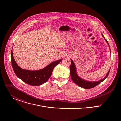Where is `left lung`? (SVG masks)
Instances as JSON below:
<instances>
[{"label":"left lung","instance_id":"8db88e82","mask_svg":"<svg viewBox=\"0 0 121 121\" xmlns=\"http://www.w3.org/2000/svg\"><path fill=\"white\" fill-rule=\"evenodd\" d=\"M103 36V35H102ZM106 42L107 43L109 44V43L107 40L105 38ZM71 64L70 66V76L71 77V78L72 80L74 82L75 84L79 86V87L85 89H91L92 88H94L96 86H97L98 85L101 83L103 80H104L108 76L110 70L108 71L107 73L106 76L104 78H103V79L100 80L99 81H86L84 80V79H82L81 78H79L78 75L76 73V66L75 65L73 62V61L71 59Z\"/></svg>","mask_w":121,"mask_h":121}]
</instances>
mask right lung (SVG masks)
Wrapping results in <instances>:
<instances>
[{
    "label": "right lung",
    "mask_w": 121,
    "mask_h": 121,
    "mask_svg": "<svg viewBox=\"0 0 121 121\" xmlns=\"http://www.w3.org/2000/svg\"><path fill=\"white\" fill-rule=\"evenodd\" d=\"M11 64L16 75L26 83L32 86H39L46 82L50 78L54 68L61 62L62 59L51 63L45 68L37 71L24 70L18 66L11 52Z\"/></svg>",
    "instance_id": "right-lung-1"
}]
</instances>
